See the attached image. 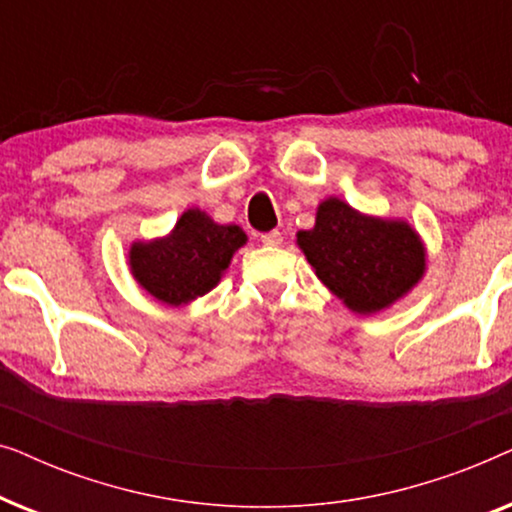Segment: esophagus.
I'll return each instance as SVG.
<instances>
[{
    "label": "esophagus",
    "instance_id": "1",
    "mask_svg": "<svg viewBox=\"0 0 512 512\" xmlns=\"http://www.w3.org/2000/svg\"><path fill=\"white\" fill-rule=\"evenodd\" d=\"M282 233H279V230H270V233H265V235H261V242L265 244V247H279V244H282Z\"/></svg>",
    "mask_w": 512,
    "mask_h": 512
}]
</instances>
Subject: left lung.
<instances>
[{
    "label": "left lung",
    "instance_id": "left-lung-1",
    "mask_svg": "<svg viewBox=\"0 0 512 512\" xmlns=\"http://www.w3.org/2000/svg\"><path fill=\"white\" fill-rule=\"evenodd\" d=\"M296 244L314 275L354 314H377L408 296L426 272V247L408 221L363 214L340 198L319 202Z\"/></svg>",
    "mask_w": 512,
    "mask_h": 512
}]
</instances>
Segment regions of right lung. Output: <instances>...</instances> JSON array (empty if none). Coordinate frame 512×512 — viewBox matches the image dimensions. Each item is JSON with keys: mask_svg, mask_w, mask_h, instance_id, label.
<instances>
[{"mask_svg": "<svg viewBox=\"0 0 512 512\" xmlns=\"http://www.w3.org/2000/svg\"><path fill=\"white\" fill-rule=\"evenodd\" d=\"M247 235L235 223H216L202 209H186L170 233L130 244L135 282L167 307H184L221 282Z\"/></svg>", "mask_w": 512, "mask_h": 512, "instance_id": "right-lung-1", "label": "right lung"}]
</instances>
